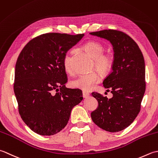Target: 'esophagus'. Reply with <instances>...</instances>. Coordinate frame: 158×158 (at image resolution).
<instances>
[{"instance_id": "obj_1", "label": "esophagus", "mask_w": 158, "mask_h": 158, "mask_svg": "<svg viewBox=\"0 0 158 158\" xmlns=\"http://www.w3.org/2000/svg\"><path fill=\"white\" fill-rule=\"evenodd\" d=\"M82 95H83V97L84 98H88L89 96L90 95V93L88 92V91H82Z\"/></svg>"}]
</instances>
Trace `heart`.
<instances>
[{
  "label": "heart",
  "mask_w": 158,
  "mask_h": 158,
  "mask_svg": "<svg viewBox=\"0 0 158 158\" xmlns=\"http://www.w3.org/2000/svg\"><path fill=\"white\" fill-rule=\"evenodd\" d=\"M85 50L94 59V67L102 75H106L110 72L114 64V59L110 54H105L104 47L98 41H90L84 46ZM63 66L67 72H71L70 54L66 53L63 58ZM100 76L98 72L93 71L86 74L80 75L71 82L73 87L89 91L99 82Z\"/></svg>",
  "instance_id": "1"
}]
</instances>
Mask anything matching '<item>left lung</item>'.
I'll list each match as a JSON object with an SVG mask.
<instances>
[{
    "mask_svg": "<svg viewBox=\"0 0 158 158\" xmlns=\"http://www.w3.org/2000/svg\"><path fill=\"white\" fill-rule=\"evenodd\" d=\"M90 34L108 40L114 50L112 71L103 81L113 96L108 99L92 93L98 107L91 112V118L103 130L117 132L127 127L140 110L146 88L144 57L137 44L123 32L109 29Z\"/></svg>",
    "mask_w": 158,
    "mask_h": 158,
    "instance_id": "8db88e82",
    "label": "left lung"
}]
</instances>
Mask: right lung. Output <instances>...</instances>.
I'll return each mask as SVG.
<instances>
[{"label":"right lung","mask_w":158,"mask_h":158,"mask_svg":"<svg viewBox=\"0 0 158 158\" xmlns=\"http://www.w3.org/2000/svg\"><path fill=\"white\" fill-rule=\"evenodd\" d=\"M84 35H41L19 54L14 93L20 117L34 132L41 136L59 132L68 123L72 108L82 100L81 90L65 87L63 58Z\"/></svg>","instance_id":"add662e5"}]
</instances>
